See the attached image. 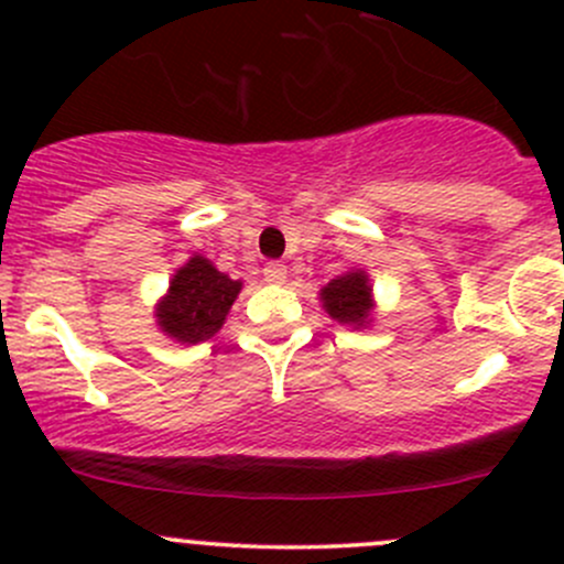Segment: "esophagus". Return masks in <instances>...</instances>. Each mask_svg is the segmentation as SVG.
I'll return each mask as SVG.
<instances>
[{"instance_id": "1", "label": "esophagus", "mask_w": 564, "mask_h": 564, "mask_svg": "<svg viewBox=\"0 0 564 564\" xmlns=\"http://www.w3.org/2000/svg\"><path fill=\"white\" fill-rule=\"evenodd\" d=\"M264 278H267V283H283L286 281V264H278V261H272V264L264 267Z\"/></svg>"}]
</instances>
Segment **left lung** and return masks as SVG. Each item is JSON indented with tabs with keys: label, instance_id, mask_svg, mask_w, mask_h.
<instances>
[{
	"label": "left lung",
	"instance_id": "left-lung-1",
	"mask_svg": "<svg viewBox=\"0 0 564 564\" xmlns=\"http://www.w3.org/2000/svg\"><path fill=\"white\" fill-rule=\"evenodd\" d=\"M324 311L340 324H357L360 327L371 314V286L362 270L346 272L322 289Z\"/></svg>",
	"mask_w": 564,
	"mask_h": 564
}]
</instances>
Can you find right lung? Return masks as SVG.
I'll return each mask as SVG.
<instances>
[{
	"label": "right lung",
	"mask_w": 564,
	"mask_h": 564,
	"mask_svg": "<svg viewBox=\"0 0 564 564\" xmlns=\"http://www.w3.org/2000/svg\"><path fill=\"white\" fill-rule=\"evenodd\" d=\"M240 281L215 270L204 256H193L172 278L166 300L158 308V324L182 344L213 338L240 294Z\"/></svg>",
	"instance_id": "obj_1"
}]
</instances>
